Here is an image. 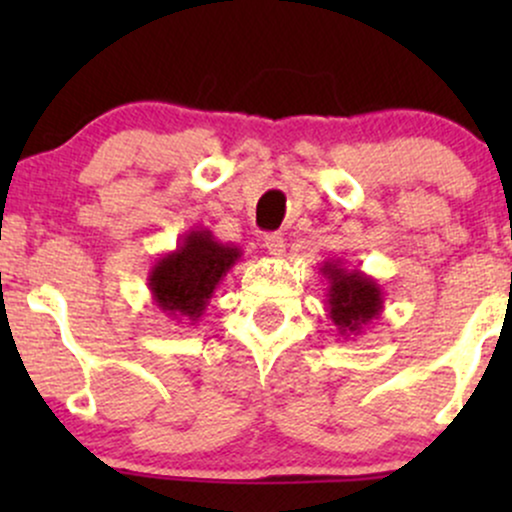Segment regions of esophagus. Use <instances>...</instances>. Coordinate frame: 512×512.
I'll return each instance as SVG.
<instances>
[{"label": "esophagus", "mask_w": 512, "mask_h": 512, "mask_svg": "<svg viewBox=\"0 0 512 512\" xmlns=\"http://www.w3.org/2000/svg\"><path fill=\"white\" fill-rule=\"evenodd\" d=\"M264 248H267L269 255L281 257V255H284V248H286L284 236H281V233H267V236H264Z\"/></svg>", "instance_id": "1"}]
</instances>
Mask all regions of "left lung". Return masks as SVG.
I'll return each mask as SVG.
<instances>
[{
    "instance_id": "left-lung-1",
    "label": "left lung",
    "mask_w": 512,
    "mask_h": 512,
    "mask_svg": "<svg viewBox=\"0 0 512 512\" xmlns=\"http://www.w3.org/2000/svg\"><path fill=\"white\" fill-rule=\"evenodd\" d=\"M327 279V315L339 337H358L383 313V289L361 269H346L342 260H327L320 267Z\"/></svg>"
}]
</instances>
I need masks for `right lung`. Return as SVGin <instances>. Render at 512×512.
<instances>
[{
  "mask_svg": "<svg viewBox=\"0 0 512 512\" xmlns=\"http://www.w3.org/2000/svg\"><path fill=\"white\" fill-rule=\"evenodd\" d=\"M243 250L221 243L209 228H190L178 248L166 252L149 269L151 298L161 313L195 325L219 289L223 276L233 269Z\"/></svg>",
  "mask_w": 512,
  "mask_h": 512,
  "instance_id": "1",
  "label": "right lung"
}]
</instances>
